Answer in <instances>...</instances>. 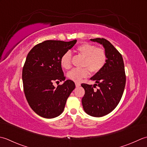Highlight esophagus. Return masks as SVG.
<instances>
[{
	"mask_svg": "<svg viewBox=\"0 0 147 147\" xmlns=\"http://www.w3.org/2000/svg\"><path fill=\"white\" fill-rule=\"evenodd\" d=\"M76 87L80 86V83H79V82H76Z\"/></svg>",
	"mask_w": 147,
	"mask_h": 147,
	"instance_id": "34e87169",
	"label": "esophagus"
}]
</instances>
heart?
Segmentation results:
<instances>
[{
	"label": "heart",
	"instance_id": "obj_1",
	"mask_svg": "<svg viewBox=\"0 0 147 147\" xmlns=\"http://www.w3.org/2000/svg\"><path fill=\"white\" fill-rule=\"evenodd\" d=\"M76 51L84 57L82 68H74L67 74L68 79L76 82H79L83 78L88 76L89 71L92 74L99 72L106 65L107 56L105 50L98 48L94 45L84 42L76 48ZM71 55L69 51L66 52L60 59V64L65 69H69L71 67Z\"/></svg>",
	"mask_w": 147,
	"mask_h": 147
}]
</instances>
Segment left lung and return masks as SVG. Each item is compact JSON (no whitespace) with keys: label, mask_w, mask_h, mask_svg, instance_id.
Listing matches in <instances>:
<instances>
[{"label":"left lung","mask_w":147,"mask_h":147,"mask_svg":"<svg viewBox=\"0 0 147 147\" xmlns=\"http://www.w3.org/2000/svg\"><path fill=\"white\" fill-rule=\"evenodd\" d=\"M91 40L103 45L107 61L102 69L91 78L96 84H81L85 90L82 103L88 115L100 117L114 110L122 96L125 85L124 64L121 54L109 40L103 38Z\"/></svg>","instance_id":"left-lung-1"}]
</instances>
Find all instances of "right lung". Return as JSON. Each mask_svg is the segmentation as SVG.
<instances>
[{
  "instance_id": "add662e5",
  "label": "right lung",
  "mask_w": 147,
  "mask_h": 147,
  "mask_svg": "<svg viewBox=\"0 0 147 147\" xmlns=\"http://www.w3.org/2000/svg\"><path fill=\"white\" fill-rule=\"evenodd\" d=\"M76 42L46 40L35 46L26 56L22 71L24 92L30 107L40 117L52 119L60 115L76 88L71 80L57 88L53 82L65 80L61 57Z\"/></svg>"
}]
</instances>
